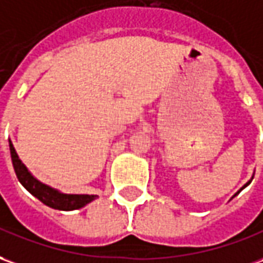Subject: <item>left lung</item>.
<instances>
[{"label": "left lung", "mask_w": 263, "mask_h": 263, "mask_svg": "<svg viewBox=\"0 0 263 263\" xmlns=\"http://www.w3.org/2000/svg\"><path fill=\"white\" fill-rule=\"evenodd\" d=\"M248 183H249V182H248ZM248 183H247V185H248ZM247 185H245V186H247ZM245 186H243V188H245Z\"/></svg>", "instance_id": "1"}]
</instances>
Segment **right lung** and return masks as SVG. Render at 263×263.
Listing matches in <instances>:
<instances>
[{
    "label": "right lung",
    "instance_id": "1",
    "mask_svg": "<svg viewBox=\"0 0 263 263\" xmlns=\"http://www.w3.org/2000/svg\"><path fill=\"white\" fill-rule=\"evenodd\" d=\"M10 152L11 159H12V166H14L18 181L23 183V186L28 191L29 194H32L49 208L60 209V211H74V209H80L82 206H85L87 203H89L97 198L95 195H65V194L57 192V191L49 188L47 185L38 182L35 178L29 174L28 170L25 168V165L20 161V158L16 155L11 141Z\"/></svg>",
    "mask_w": 263,
    "mask_h": 263
}]
</instances>
